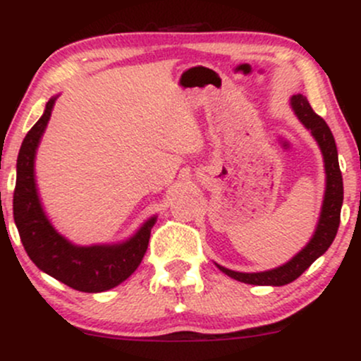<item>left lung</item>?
<instances>
[{
    "label": "left lung",
    "instance_id": "1",
    "mask_svg": "<svg viewBox=\"0 0 361 361\" xmlns=\"http://www.w3.org/2000/svg\"><path fill=\"white\" fill-rule=\"evenodd\" d=\"M290 106H292L293 114L300 120L302 126L310 130L312 137L316 139L319 149L322 152V159H324V171H326V190H324V200H322L321 214H319V221L314 231L310 241L305 244L302 250L283 263L281 267L271 268L267 271H256V273H244L234 271L229 268L221 267L215 263L222 273H226L231 279L243 281V283L250 285H270V287H281L290 281L297 280L304 273L310 264L316 261L319 256H322L327 251L336 238L338 227H339V215H341L343 205V176L341 169L338 163V149L334 142L331 128L327 127L324 118H321L312 106L309 105L307 98L304 94H293L290 98Z\"/></svg>",
    "mask_w": 361,
    "mask_h": 361
}]
</instances>
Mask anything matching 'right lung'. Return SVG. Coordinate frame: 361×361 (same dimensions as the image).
I'll list each match as a JSON object with an SVG mask.
<instances>
[{"label": "right lung", "mask_w": 361, "mask_h": 361, "mask_svg": "<svg viewBox=\"0 0 361 361\" xmlns=\"http://www.w3.org/2000/svg\"><path fill=\"white\" fill-rule=\"evenodd\" d=\"M45 105L42 117L25 135L16 159L13 217L20 239L35 267L52 279L80 292L98 293L126 281L147 251L151 229L157 215L149 217L126 241L80 246L69 241L52 226L40 202L35 181V156L56 100Z\"/></svg>", "instance_id": "right-lung-1"}]
</instances>
